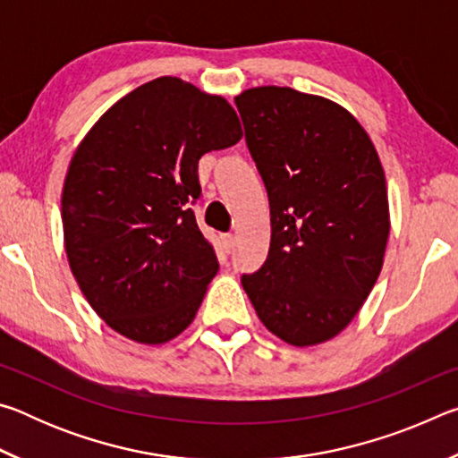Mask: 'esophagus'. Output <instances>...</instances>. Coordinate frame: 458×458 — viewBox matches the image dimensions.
<instances>
[{"mask_svg": "<svg viewBox=\"0 0 458 458\" xmlns=\"http://www.w3.org/2000/svg\"><path fill=\"white\" fill-rule=\"evenodd\" d=\"M220 238H222V244H224V248H226V250L230 252V250H232V246H234V236H232V234H222Z\"/></svg>", "mask_w": 458, "mask_h": 458, "instance_id": "obj_1", "label": "esophagus"}]
</instances>
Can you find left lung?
I'll return each mask as SVG.
<instances>
[{
	"label": "left lung",
	"instance_id": "obj_1",
	"mask_svg": "<svg viewBox=\"0 0 458 458\" xmlns=\"http://www.w3.org/2000/svg\"><path fill=\"white\" fill-rule=\"evenodd\" d=\"M234 103L270 204L268 259L242 286L273 335L325 344L360 313L384 265L382 161L360 121L325 97L254 87Z\"/></svg>",
	"mask_w": 458,
	"mask_h": 458
}]
</instances>
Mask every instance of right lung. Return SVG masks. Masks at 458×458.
Here are the masks:
<instances>
[{"label":"right lung","instance_id":"right-lung-1","mask_svg":"<svg viewBox=\"0 0 458 458\" xmlns=\"http://www.w3.org/2000/svg\"><path fill=\"white\" fill-rule=\"evenodd\" d=\"M240 139L226 98L161 76L106 108L76 147L64 250L89 305L123 337L164 345L190 327L218 273L190 208L198 161Z\"/></svg>","mask_w":458,"mask_h":458}]
</instances>
